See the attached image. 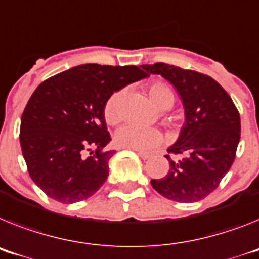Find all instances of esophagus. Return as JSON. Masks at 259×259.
I'll list each match as a JSON object with an SVG mask.
<instances>
[{"mask_svg": "<svg viewBox=\"0 0 259 259\" xmlns=\"http://www.w3.org/2000/svg\"><path fill=\"white\" fill-rule=\"evenodd\" d=\"M139 156L143 158V160H148V158H151V154L149 153H144V152H138Z\"/></svg>", "mask_w": 259, "mask_h": 259, "instance_id": "esophagus-1", "label": "esophagus"}]
</instances>
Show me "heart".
<instances>
[{
	"mask_svg": "<svg viewBox=\"0 0 259 259\" xmlns=\"http://www.w3.org/2000/svg\"><path fill=\"white\" fill-rule=\"evenodd\" d=\"M148 96L158 108H170L176 102V94L170 86L161 81H154L147 88ZM103 116L107 124H116L123 116V93L115 92L108 97L103 106ZM115 144L125 149L149 152L163 143L162 132L157 128L127 124L119 128L114 136Z\"/></svg>",
	"mask_w": 259,
	"mask_h": 259,
	"instance_id": "b5f03b06",
	"label": "heart"
}]
</instances>
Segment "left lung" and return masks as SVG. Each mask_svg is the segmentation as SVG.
Listing matches in <instances>:
<instances>
[{"label": "left lung", "mask_w": 259, "mask_h": 259, "mask_svg": "<svg viewBox=\"0 0 259 259\" xmlns=\"http://www.w3.org/2000/svg\"><path fill=\"white\" fill-rule=\"evenodd\" d=\"M174 85L185 106L186 121L167 149L169 173L151 183L157 193L181 203L199 202L218 189L235 161L241 134L240 114L229 94L212 77L165 63L141 65ZM170 154H182L173 161Z\"/></svg>", "instance_id": "8db88e82"}]
</instances>
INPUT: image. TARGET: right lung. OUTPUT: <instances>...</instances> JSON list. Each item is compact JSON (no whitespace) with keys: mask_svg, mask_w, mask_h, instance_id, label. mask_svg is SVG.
Returning <instances> with one entry per match:
<instances>
[{"mask_svg":"<svg viewBox=\"0 0 259 259\" xmlns=\"http://www.w3.org/2000/svg\"><path fill=\"white\" fill-rule=\"evenodd\" d=\"M136 65L83 64L37 86L21 119L22 153L31 180L64 204L96 194L108 177L111 140L103 106L114 92L145 78Z\"/></svg>","mask_w":259,"mask_h":259,"instance_id":"right-lung-1","label":"right lung"}]
</instances>
